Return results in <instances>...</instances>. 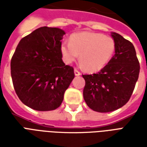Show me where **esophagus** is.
<instances>
[{"mask_svg": "<svg viewBox=\"0 0 147 147\" xmlns=\"http://www.w3.org/2000/svg\"><path fill=\"white\" fill-rule=\"evenodd\" d=\"M74 72H75V75H76V76H80V75H81V72H80L79 70H77L76 68H75V70H74Z\"/></svg>", "mask_w": 147, "mask_h": 147, "instance_id": "obj_1", "label": "esophagus"}]
</instances>
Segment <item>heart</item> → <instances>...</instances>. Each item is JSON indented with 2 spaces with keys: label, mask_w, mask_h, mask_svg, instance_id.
I'll list each match as a JSON object with an SVG mask.
<instances>
[{
  "label": "heart",
  "mask_w": 147,
  "mask_h": 147,
  "mask_svg": "<svg viewBox=\"0 0 147 147\" xmlns=\"http://www.w3.org/2000/svg\"><path fill=\"white\" fill-rule=\"evenodd\" d=\"M114 51L115 42L113 38L91 31L72 34L69 43L63 42L61 45V55L66 63L74 62L80 54V61L83 68L90 72L105 67Z\"/></svg>",
  "instance_id": "b5f03b06"
}]
</instances>
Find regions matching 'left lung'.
<instances>
[{"label":"left lung","mask_w":147,"mask_h":147,"mask_svg":"<svg viewBox=\"0 0 147 147\" xmlns=\"http://www.w3.org/2000/svg\"><path fill=\"white\" fill-rule=\"evenodd\" d=\"M115 54L98 72L83 75V98L98 113L121 108L129 101L138 80L140 65L131 42L117 33L112 34Z\"/></svg>","instance_id":"left-lung-1"}]
</instances>
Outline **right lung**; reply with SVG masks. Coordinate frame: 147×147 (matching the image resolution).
Segmentation results:
<instances>
[{"label":"right lung","mask_w":147,"mask_h":147,"mask_svg":"<svg viewBox=\"0 0 147 147\" xmlns=\"http://www.w3.org/2000/svg\"><path fill=\"white\" fill-rule=\"evenodd\" d=\"M64 31L42 27L21 39L11 60L15 91L24 105L38 111L60 107L75 77L61 53Z\"/></svg>","instance_id":"obj_1"}]
</instances>
